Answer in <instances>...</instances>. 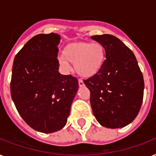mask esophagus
<instances>
[{"instance_id":"obj_1","label":"esophagus","mask_w":156,"mask_h":156,"mask_svg":"<svg viewBox=\"0 0 156 156\" xmlns=\"http://www.w3.org/2000/svg\"><path fill=\"white\" fill-rule=\"evenodd\" d=\"M78 85H79L80 87L84 86V83H83V81L82 80V79H78Z\"/></svg>"}]
</instances>
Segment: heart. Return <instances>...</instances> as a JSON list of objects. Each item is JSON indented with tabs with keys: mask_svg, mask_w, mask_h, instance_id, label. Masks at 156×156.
<instances>
[{
	"mask_svg": "<svg viewBox=\"0 0 156 156\" xmlns=\"http://www.w3.org/2000/svg\"><path fill=\"white\" fill-rule=\"evenodd\" d=\"M106 59L104 46L99 43L75 42L64 48L59 62L66 68L73 64L76 73L83 78H90L102 69Z\"/></svg>",
	"mask_w": 156,
	"mask_h": 156,
	"instance_id": "heart-1",
	"label": "heart"
}]
</instances>
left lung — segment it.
Returning a JSON list of instances; mask_svg holds the SVG:
<instances>
[{
    "mask_svg": "<svg viewBox=\"0 0 156 156\" xmlns=\"http://www.w3.org/2000/svg\"><path fill=\"white\" fill-rule=\"evenodd\" d=\"M90 38L106 52L102 69L83 81L90 90L93 114L106 128H122L135 119L142 106L143 73L134 54L118 38L108 34Z\"/></svg>",
    "mask_w": 156,
    "mask_h": 156,
    "instance_id": "8db88e82",
    "label": "left lung"
}]
</instances>
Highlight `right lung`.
Returning <instances> with one entry per match:
<instances>
[{
    "label": "right lung",
    "mask_w": 156,
    "mask_h": 156,
    "mask_svg": "<svg viewBox=\"0 0 156 156\" xmlns=\"http://www.w3.org/2000/svg\"><path fill=\"white\" fill-rule=\"evenodd\" d=\"M61 36L55 33L31 38L14 57L11 97L22 118L35 130L48 133L66 126L78 90L72 75L59 73Z\"/></svg>",
    "instance_id": "1"
}]
</instances>
